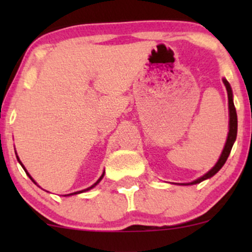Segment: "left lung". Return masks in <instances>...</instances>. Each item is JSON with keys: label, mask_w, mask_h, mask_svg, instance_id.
I'll use <instances>...</instances> for the list:
<instances>
[{"label": "left lung", "mask_w": 252, "mask_h": 252, "mask_svg": "<svg viewBox=\"0 0 252 252\" xmlns=\"http://www.w3.org/2000/svg\"><path fill=\"white\" fill-rule=\"evenodd\" d=\"M222 83H224L225 88H226L227 91V98H228V134H227V138H226V142H225L224 149H222L220 156H219V160L217 161V163L215 166L211 168L206 174H204L200 178H198L196 180L192 181V182H187V184H179V185H184V186H187V185H196V184H200L201 181L206 180V179L212 178L213 175L217 174V173L220 170V168L224 166V163L226 162L228 155H230L231 149H232L233 143H235L236 137H237V112H236V108H235V104H233V94H232V89H231L230 84L225 78H222Z\"/></svg>", "instance_id": "left-lung-1"}]
</instances>
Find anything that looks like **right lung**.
Here are the masks:
<instances>
[{
	"label": "right lung",
	"mask_w": 252,
	"mask_h": 252,
	"mask_svg": "<svg viewBox=\"0 0 252 252\" xmlns=\"http://www.w3.org/2000/svg\"><path fill=\"white\" fill-rule=\"evenodd\" d=\"M16 158H17V161H19V163H20V164H21V166H22V168H24V169H25L26 174H27L28 176H30V178H31V180H32V181H33V182H34V184H35V185H36V182H35V181H34V179H33V178H32V176H31V174H30V173H28V172H27V169H26V168H25V166H24V164H22V162H21V161H20V158H19V156H17V154H16ZM104 174H105V170H104V172H103V174H102V175H100V178H99V179H98V180H97L96 182H94V185H92V186H91V187H88V189H83V190H78V192L71 193V194H67V195H65V196H68V195H73V194H79V193H83V192H86V190H90V189H94V187H96V186H97V185H98V184H99V182H100V180H102V179H103V176H104Z\"/></svg>",
	"instance_id": "1"
}]
</instances>
